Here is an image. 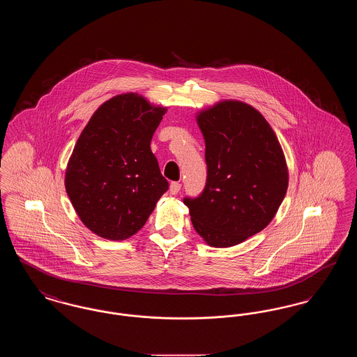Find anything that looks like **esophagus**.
I'll list each match as a JSON object with an SVG mask.
<instances>
[{
	"mask_svg": "<svg viewBox=\"0 0 357 357\" xmlns=\"http://www.w3.org/2000/svg\"><path fill=\"white\" fill-rule=\"evenodd\" d=\"M181 187H182V185H181L179 182H171L170 194H172V195H176V194L181 191Z\"/></svg>",
	"mask_w": 357,
	"mask_h": 357,
	"instance_id": "1",
	"label": "esophagus"
}]
</instances>
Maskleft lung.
I'll use <instances>...</instances> for the list:
<instances>
[{
	"mask_svg": "<svg viewBox=\"0 0 357 357\" xmlns=\"http://www.w3.org/2000/svg\"><path fill=\"white\" fill-rule=\"evenodd\" d=\"M206 143L204 192L185 198L195 231L213 248H230L264 230L289 185L285 155L255 107L222 100L197 114Z\"/></svg>",
	"mask_w": 357,
	"mask_h": 357,
	"instance_id": "1",
	"label": "left lung"
}]
</instances>
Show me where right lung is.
Masks as SVG:
<instances>
[{
  "label": "right lung",
  "mask_w": 357,
  "mask_h": 357,
  "mask_svg": "<svg viewBox=\"0 0 357 357\" xmlns=\"http://www.w3.org/2000/svg\"><path fill=\"white\" fill-rule=\"evenodd\" d=\"M166 111L135 92L116 95L95 111L79 136L66 190L80 221L96 236L132 237L167 191L150 147Z\"/></svg>",
  "instance_id": "add662e5"
}]
</instances>
